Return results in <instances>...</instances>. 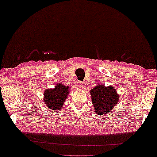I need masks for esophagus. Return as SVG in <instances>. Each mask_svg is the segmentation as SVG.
Listing matches in <instances>:
<instances>
[{
	"instance_id": "34e87169",
	"label": "esophagus",
	"mask_w": 157,
	"mask_h": 157,
	"mask_svg": "<svg viewBox=\"0 0 157 157\" xmlns=\"http://www.w3.org/2000/svg\"><path fill=\"white\" fill-rule=\"evenodd\" d=\"M78 83V86H79V88H83V87L84 86V83H83V82L79 81Z\"/></svg>"
}]
</instances>
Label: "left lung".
<instances>
[{"instance_id":"8db88e82","label":"left lung","mask_w":157,"mask_h":157,"mask_svg":"<svg viewBox=\"0 0 157 157\" xmlns=\"http://www.w3.org/2000/svg\"><path fill=\"white\" fill-rule=\"evenodd\" d=\"M91 99L96 113L107 115L119 102V95L112 86L97 85L90 90Z\"/></svg>"}]
</instances>
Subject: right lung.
Listing matches in <instances>:
<instances>
[{
  "label": "right lung",
  "instance_id": "1",
  "mask_svg": "<svg viewBox=\"0 0 157 157\" xmlns=\"http://www.w3.org/2000/svg\"><path fill=\"white\" fill-rule=\"evenodd\" d=\"M68 86L57 84L55 89H48L44 93V102L50 109L61 111L64 102L69 95Z\"/></svg>",
  "mask_w": 157,
  "mask_h": 157
}]
</instances>
